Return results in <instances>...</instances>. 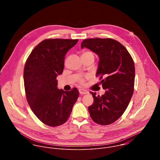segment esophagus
Wrapping results in <instances>:
<instances>
[{
  "instance_id": "1",
  "label": "esophagus",
  "mask_w": 160,
  "mask_h": 160,
  "mask_svg": "<svg viewBox=\"0 0 160 160\" xmlns=\"http://www.w3.org/2000/svg\"><path fill=\"white\" fill-rule=\"evenodd\" d=\"M79 93L80 94H88V91L81 88V89H79Z\"/></svg>"
}]
</instances>
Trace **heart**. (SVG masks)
Returning a JSON list of instances; mask_svg holds the SVG:
<instances>
[{
	"label": "heart",
	"instance_id": "1",
	"mask_svg": "<svg viewBox=\"0 0 160 160\" xmlns=\"http://www.w3.org/2000/svg\"><path fill=\"white\" fill-rule=\"evenodd\" d=\"M88 54H93V53H92V52L88 51H84V52H83V53H82V55ZM80 82H83V81H82V80H80Z\"/></svg>",
	"mask_w": 160,
	"mask_h": 160
}]
</instances>
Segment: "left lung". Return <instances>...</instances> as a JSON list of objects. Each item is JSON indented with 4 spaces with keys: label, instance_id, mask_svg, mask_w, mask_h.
<instances>
[{
    "label": "left lung",
    "instance_id": "1",
    "mask_svg": "<svg viewBox=\"0 0 160 160\" xmlns=\"http://www.w3.org/2000/svg\"><path fill=\"white\" fill-rule=\"evenodd\" d=\"M81 48H88L99 58L96 77L106 92L102 96L92 94L94 103L88 107L92 120L107 125L117 121L126 110L133 93L134 62L127 49L112 38H88Z\"/></svg>",
    "mask_w": 160,
    "mask_h": 160
}]
</instances>
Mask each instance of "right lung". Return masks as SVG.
<instances>
[{"mask_svg":"<svg viewBox=\"0 0 160 160\" xmlns=\"http://www.w3.org/2000/svg\"><path fill=\"white\" fill-rule=\"evenodd\" d=\"M72 39H46L33 49L24 68L27 101L35 116L44 124L57 127L69 118L79 96L78 90L58 89L56 77L64 69L66 52L78 42Z\"/></svg>","mask_w":160,"mask_h":160,"instance_id":"right-lung-1","label":"right lung"}]
</instances>
